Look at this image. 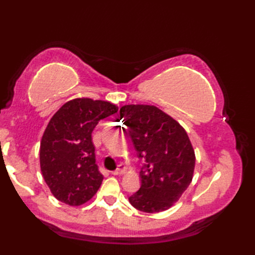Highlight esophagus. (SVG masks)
<instances>
[{
	"label": "esophagus",
	"mask_w": 255,
	"mask_h": 255,
	"mask_svg": "<svg viewBox=\"0 0 255 255\" xmlns=\"http://www.w3.org/2000/svg\"><path fill=\"white\" fill-rule=\"evenodd\" d=\"M125 171H126V169H125V166L123 164H119L117 169L115 171L112 172L113 175H121L123 174V173H125Z\"/></svg>",
	"instance_id": "esophagus-1"
}]
</instances>
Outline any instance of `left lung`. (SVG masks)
Wrapping results in <instances>:
<instances>
[{"instance_id":"obj_1","label":"left lung","mask_w":255,"mask_h":255,"mask_svg":"<svg viewBox=\"0 0 255 255\" xmlns=\"http://www.w3.org/2000/svg\"><path fill=\"white\" fill-rule=\"evenodd\" d=\"M119 114L138 158L144 160L141 186L129 197V203L144 213L169 209L193 178L195 152L186 131L152 105H125Z\"/></svg>"}]
</instances>
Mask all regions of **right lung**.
Returning a JSON list of instances; mask_svg holds the SVG:
<instances>
[{
  "instance_id": "add662e5",
  "label": "right lung",
  "mask_w": 255,
  "mask_h": 255,
  "mask_svg": "<svg viewBox=\"0 0 255 255\" xmlns=\"http://www.w3.org/2000/svg\"><path fill=\"white\" fill-rule=\"evenodd\" d=\"M117 111L110 102L75 99L50 119L40 142V169L58 200L80 206L100 188L103 175L96 164L92 132L101 119Z\"/></svg>"
}]
</instances>
